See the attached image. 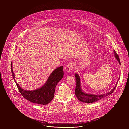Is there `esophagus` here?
<instances>
[{"label": "esophagus", "mask_w": 129, "mask_h": 129, "mask_svg": "<svg viewBox=\"0 0 129 129\" xmlns=\"http://www.w3.org/2000/svg\"><path fill=\"white\" fill-rule=\"evenodd\" d=\"M74 67V64L73 63H68L64 68V71L68 73H70L72 71Z\"/></svg>", "instance_id": "1"}]
</instances>
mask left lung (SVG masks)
I'll list each match as a JSON object with an SVG mask.
<instances>
[{
    "label": "left lung",
    "instance_id": "1",
    "mask_svg": "<svg viewBox=\"0 0 129 129\" xmlns=\"http://www.w3.org/2000/svg\"><path fill=\"white\" fill-rule=\"evenodd\" d=\"M114 53L115 54V56L116 58L118 60L119 63L121 64L120 60L119 57V55L116 53L115 51H114ZM75 82H76V86H75V95L77 97L78 99L80 101H81L82 102H85L87 103H91L95 102L109 95L112 94L113 92L114 91L116 87V85L117 84H116V86L114 87V88L110 91L109 92H108L106 94H102V95H93V94H86L85 93L82 92L81 89V86H80V78L77 74H75Z\"/></svg>",
    "mask_w": 129,
    "mask_h": 129
}]
</instances>
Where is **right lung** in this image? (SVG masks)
<instances>
[{
    "instance_id": "add662e5",
    "label": "right lung",
    "mask_w": 129,
    "mask_h": 129,
    "mask_svg": "<svg viewBox=\"0 0 129 129\" xmlns=\"http://www.w3.org/2000/svg\"><path fill=\"white\" fill-rule=\"evenodd\" d=\"M11 69L13 78L19 92L23 97L32 103L42 105H46L53 100L54 97L55 86L63 76V67L61 66L53 72L46 83L41 88L35 90L27 91L23 89L15 81L12 63L11 64Z\"/></svg>"
}]
</instances>
